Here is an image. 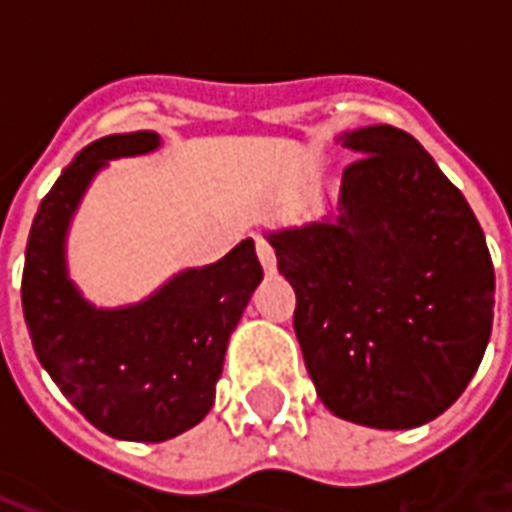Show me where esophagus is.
<instances>
[{
  "label": "esophagus",
  "mask_w": 512,
  "mask_h": 512,
  "mask_svg": "<svg viewBox=\"0 0 512 512\" xmlns=\"http://www.w3.org/2000/svg\"><path fill=\"white\" fill-rule=\"evenodd\" d=\"M255 249H257V260H260L263 271H266V274H274V271H277V255H274L271 244H268V241H263V238H257Z\"/></svg>",
  "instance_id": "esophagus-1"
}]
</instances>
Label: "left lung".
Masks as SVG:
<instances>
[{"label":"left lung","mask_w":512,"mask_h":512,"mask_svg":"<svg viewBox=\"0 0 512 512\" xmlns=\"http://www.w3.org/2000/svg\"><path fill=\"white\" fill-rule=\"evenodd\" d=\"M337 219L268 233L296 290L293 329L323 406L367 428L425 425L461 397L494 323L483 227L425 147L348 131Z\"/></svg>","instance_id":"1"}]
</instances>
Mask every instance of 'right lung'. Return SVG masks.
<instances>
[{
    "label": "right lung",
    "mask_w": 512,
    "mask_h": 512,
    "mask_svg": "<svg viewBox=\"0 0 512 512\" xmlns=\"http://www.w3.org/2000/svg\"><path fill=\"white\" fill-rule=\"evenodd\" d=\"M161 145L153 131L95 139L62 169L29 230L21 304L32 348L60 392L106 436L167 441L213 406L227 340L263 279L246 238L211 266L186 268L139 304L98 310L65 266V235L106 161Z\"/></svg>",
    "instance_id": "1"
}]
</instances>
